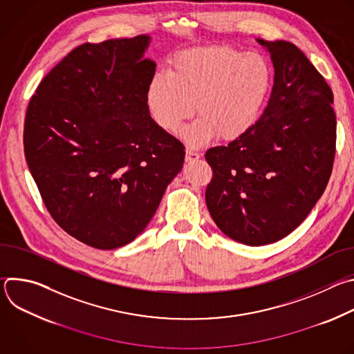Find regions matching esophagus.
<instances>
[{"instance_id": "esophagus-1", "label": "esophagus", "mask_w": 354, "mask_h": 354, "mask_svg": "<svg viewBox=\"0 0 354 354\" xmlns=\"http://www.w3.org/2000/svg\"><path fill=\"white\" fill-rule=\"evenodd\" d=\"M198 158H200V154L197 153V151H194L190 147L186 148V161H196Z\"/></svg>"}]
</instances>
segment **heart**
I'll return each instance as SVG.
<instances>
[{
    "mask_svg": "<svg viewBox=\"0 0 354 354\" xmlns=\"http://www.w3.org/2000/svg\"><path fill=\"white\" fill-rule=\"evenodd\" d=\"M272 86V68L258 52L210 46L178 55L168 74L158 73L147 91V105L160 127L179 133L193 115L198 118L185 131L190 145L220 137L235 140L259 119Z\"/></svg>",
    "mask_w": 354,
    "mask_h": 354,
    "instance_id": "b5f03b06",
    "label": "heart"
}]
</instances>
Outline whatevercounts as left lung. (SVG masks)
<instances>
[{"label": "left lung", "mask_w": 354, "mask_h": 354, "mask_svg": "<svg viewBox=\"0 0 354 354\" xmlns=\"http://www.w3.org/2000/svg\"><path fill=\"white\" fill-rule=\"evenodd\" d=\"M274 66L263 115L228 145L206 151L213 178L206 205L217 227L250 246L273 243L307 218L335 161L333 93L301 50L286 40H258Z\"/></svg>", "instance_id": "obj_1"}]
</instances>
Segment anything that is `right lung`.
Segmentation results:
<instances>
[{
	"label": "right lung",
	"instance_id": "right-lung-1",
	"mask_svg": "<svg viewBox=\"0 0 354 354\" xmlns=\"http://www.w3.org/2000/svg\"><path fill=\"white\" fill-rule=\"evenodd\" d=\"M148 41L138 35L75 47L26 109L25 157L46 209L96 249L141 234L185 161V145L149 116Z\"/></svg>",
	"mask_w": 354,
	"mask_h": 354
}]
</instances>
